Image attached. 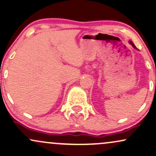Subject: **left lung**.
I'll use <instances>...</instances> for the list:
<instances>
[{
    "label": "left lung",
    "mask_w": 156,
    "mask_h": 156,
    "mask_svg": "<svg viewBox=\"0 0 156 156\" xmlns=\"http://www.w3.org/2000/svg\"><path fill=\"white\" fill-rule=\"evenodd\" d=\"M129 43H130V44H131V45H132V46H133V47H134V48H136V46H134V44H133V42H132V41H129Z\"/></svg>",
    "instance_id": "8db88e82"
}]
</instances>
